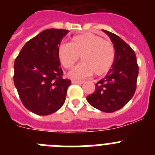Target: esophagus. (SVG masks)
I'll list each match as a JSON object with an SVG mask.
<instances>
[{
	"label": "esophagus",
	"instance_id": "1",
	"mask_svg": "<svg viewBox=\"0 0 155 155\" xmlns=\"http://www.w3.org/2000/svg\"><path fill=\"white\" fill-rule=\"evenodd\" d=\"M72 83H73V84H83V83H84V81H79L76 80V79H73V80H72Z\"/></svg>",
	"mask_w": 155,
	"mask_h": 155
}]
</instances>
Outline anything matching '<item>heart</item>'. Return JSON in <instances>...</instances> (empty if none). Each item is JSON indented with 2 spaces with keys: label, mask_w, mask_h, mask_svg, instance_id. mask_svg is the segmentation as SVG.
Segmentation results:
<instances>
[{
  "label": "heart",
  "mask_w": 155,
  "mask_h": 155,
  "mask_svg": "<svg viewBox=\"0 0 155 155\" xmlns=\"http://www.w3.org/2000/svg\"><path fill=\"white\" fill-rule=\"evenodd\" d=\"M79 56L82 61L70 71L72 78H82L93 73L96 76L105 74L114 64L116 50L112 42L89 32L74 35L68 44L57 48L59 61L66 69H71Z\"/></svg>",
  "instance_id": "heart-1"
}]
</instances>
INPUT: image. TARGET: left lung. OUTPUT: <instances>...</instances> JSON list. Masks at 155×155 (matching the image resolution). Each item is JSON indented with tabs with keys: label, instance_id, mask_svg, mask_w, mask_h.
I'll return each mask as SVG.
<instances>
[{
	"label": "left lung",
	"instance_id": "1",
	"mask_svg": "<svg viewBox=\"0 0 155 155\" xmlns=\"http://www.w3.org/2000/svg\"><path fill=\"white\" fill-rule=\"evenodd\" d=\"M113 43L116 58L107 75L95 84L94 92L87 101L95 109L113 113L123 108L133 98L138 76L136 54L132 48L118 35L103 30Z\"/></svg>",
	"mask_w": 155,
	"mask_h": 155
}]
</instances>
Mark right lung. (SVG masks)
Here are the masks:
<instances>
[{"label": "right lung", "mask_w": 155, "mask_h": 155, "mask_svg": "<svg viewBox=\"0 0 155 155\" xmlns=\"http://www.w3.org/2000/svg\"><path fill=\"white\" fill-rule=\"evenodd\" d=\"M68 30L49 28L25 44L14 64V83L24 106L47 116L62 107L71 81L63 78L57 48Z\"/></svg>", "instance_id": "right-lung-1"}]
</instances>
